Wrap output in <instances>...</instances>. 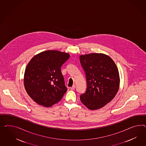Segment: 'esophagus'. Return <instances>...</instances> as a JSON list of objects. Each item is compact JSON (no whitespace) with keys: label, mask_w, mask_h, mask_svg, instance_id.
<instances>
[{"label":"esophagus","mask_w":146,"mask_h":146,"mask_svg":"<svg viewBox=\"0 0 146 146\" xmlns=\"http://www.w3.org/2000/svg\"><path fill=\"white\" fill-rule=\"evenodd\" d=\"M75 85H74H74H73V86H72V87H70V89H71V90H74V89H75Z\"/></svg>","instance_id":"1"}]
</instances>
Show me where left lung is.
I'll list each match as a JSON object with an SVG mask.
<instances>
[{
    "label": "left lung",
    "instance_id": "8db88e82",
    "mask_svg": "<svg viewBox=\"0 0 146 146\" xmlns=\"http://www.w3.org/2000/svg\"><path fill=\"white\" fill-rule=\"evenodd\" d=\"M80 60L87 81L86 92L80 100L90 110L105 106L114 98L118 90L119 76L113 59L103 54L80 56Z\"/></svg>",
    "mask_w": 146,
    "mask_h": 146
}]
</instances>
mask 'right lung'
<instances>
[{
    "label": "right lung",
    "instance_id": "obj_1",
    "mask_svg": "<svg viewBox=\"0 0 146 146\" xmlns=\"http://www.w3.org/2000/svg\"><path fill=\"white\" fill-rule=\"evenodd\" d=\"M69 58L67 53L47 50L35 56L28 63L24 73V87L36 103L48 107L62 99L67 89L61 67Z\"/></svg>",
    "mask_w": 146,
    "mask_h": 146
}]
</instances>
